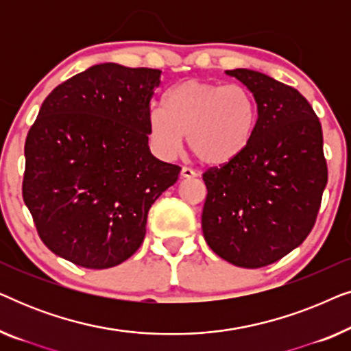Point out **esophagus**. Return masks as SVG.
I'll return each instance as SVG.
<instances>
[{
	"instance_id": "34e87169",
	"label": "esophagus",
	"mask_w": 351,
	"mask_h": 351,
	"mask_svg": "<svg viewBox=\"0 0 351 351\" xmlns=\"http://www.w3.org/2000/svg\"><path fill=\"white\" fill-rule=\"evenodd\" d=\"M195 176H196V172L193 169H190V167H182L180 169L182 179H193Z\"/></svg>"
}]
</instances>
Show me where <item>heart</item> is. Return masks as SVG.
I'll use <instances>...</instances> for the list:
<instances>
[{
	"mask_svg": "<svg viewBox=\"0 0 351 351\" xmlns=\"http://www.w3.org/2000/svg\"><path fill=\"white\" fill-rule=\"evenodd\" d=\"M258 123L254 95L239 84L186 80L167 90L161 108L148 117L150 138L162 155H172L186 136L203 165L225 166L251 145Z\"/></svg>",
	"mask_w": 351,
	"mask_h": 351,
	"instance_id": "heart-1",
	"label": "heart"
}]
</instances>
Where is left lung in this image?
Wrapping results in <instances>:
<instances>
[{
    "label": "left lung",
    "instance_id": "obj_1",
    "mask_svg": "<svg viewBox=\"0 0 351 351\" xmlns=\"http://www.w3.org/2000/svg\"><path fill=\"white\" fill-rule=\"evenodd\" d=\"M251 90L258 123L238 160L203 174L201 227L223 261L261 268L300 246L313 228L328 184L323 131L299 90L247 69L225 71Z\"/></svg>",
    "mask_w": 351,
    "mask_h": 351
}]
</instances>
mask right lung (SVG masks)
<instances>
[{"label": "right lung", "mask_w": 351, "mask_h": 351, "mask_svg": "<svg viewBox=\"0 0 351 351\" xmlns=\"http://www.w3.org/2000/svg\"><path fill=\"white\" fill-rule=\"evenodd\" d=\"M161 70L99 64L57 86L25 141L22 195L56 256L117 267L141 247L147 215L180 167L148 147Z\"/></svg>", "instance_id": "add662e5"}]
</instances>
